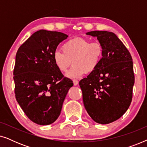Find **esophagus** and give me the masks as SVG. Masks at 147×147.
<instances>
[{
	"instance_id": "obj_1",
	"label": "esophagus",
	"mask_w": 147,
	"mask_h": 147,
	"mask_svg": "<svg viewBox=\"0 0 147 147\" xmlns=\"http://www.w3.org/2000/svg\"><path fill=\"white\" fill-rule=\"evenodd\" d=\"M73 82H74V86H76V85H78V81L77 80H74Z\"/></svg>"
}]
</instances>
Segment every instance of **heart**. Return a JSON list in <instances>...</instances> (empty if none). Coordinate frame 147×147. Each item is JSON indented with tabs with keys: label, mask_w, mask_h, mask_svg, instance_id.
<instances>
[{
	"label": "heart",
	"mask_w": 147,
	"mask_h": 147,
	"mask_svg": "<svg viewBox=\"0 0 147 147\" xmlns=\"http://www.w3.org/2000/svg\"><path fill=\"white\" fill-rule=\"evenodd\" d=\"M62 51H55L53 62L59 71L64 73L73 63L67 72L69 78H78L86 73L95 71L101 61L103 48L98 41L90 42L84 38L76 37L68 40L61 47Z\"/></svg>",
	"instance_id": "1"
}]
</instances>
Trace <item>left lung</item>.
Segmentation results:
<instances>
[{
	"label": "left lung",
	"instance_id": "left-lung-1",
	"mask_svg": "<svg viewBox=\"0 0 147 147\" xmlns=\"http://www.w3.org/2000/svg\"><path fill=\"white\" fill-rule=\"evenodd\" d=\"M103 48L101 61L95 71L79 82L86 111L97 123L116 121L126 112L132 98L134 84L130 52L114 33L94 31Z\"/></svg>",
	"mask_w": 147,
	"mask_h": 147
}]
</instances>
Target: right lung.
<instances>
[{
  "mask_svg": "<svg viewBox=\"0 0 147 147\" xmlns=\"http://www.w3.org/2000/svg\"><path fill=\"white\" fill-rule=\"evenodd\" d=\"M67 37L61 32L39 30L17 52L13 71L16 100L27 117L39 125L57 119L68 90L74 85L53 59L58 45Z\"/></svg>",
  "mask_w": 147,
  "mask_h": 147,
  "instance_id": "add662e5",
  "label": "right lung"
}]
</instances>
